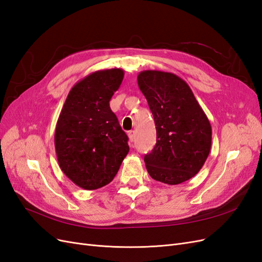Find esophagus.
Listing matches in <instances>:
<instances>
[{
    "mask_svg": "<svg viewBox=\"0 0 262 262\" xmlns=\"http://www.w3.org/2000/svg\"><path fill=\"white\" fill-rule=\"evenodd\" d=\"M128 137H129V140H130L131 142H133L134 138H136V131H133V130L129 131V132H128Z\"/></svg>",
    "mask_w": 262,
    "mask_h": 262,
    "instance_id": "34e87169",
    "label": "esophagus"
}]
</instances>
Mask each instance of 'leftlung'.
Returning <instances> with one entry per match:
<instances>
[{"label":"left lung","mask_w":262,"mask_h":262,"mask_svg":"<svg viewBox=\"0 0 262 262\" xmlns=\"http://www.w3.org/2000/svg\"><path fill=\"white\" fill-rule=\"evenodd\" d=\"M138 84L153 114L156 144L144 156L147 172L179 185L200 171L209 156L212 128L189 85L169 72L142 71Z\"/></svg>","instance_id":"8db88e82"}]
</instances>
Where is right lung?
<instances>
[{
	"label": "right lung",
	"instance_id": "right-lung-1",
	"mask_svg": "<svg viewBox=\"0 0 262 262\" xmlns=\"http://www.w3.org/2000/svg\"><path fill=\"white\" fill-rule=\"evenodd\" d=\"M123 76L121 69L85 76L71 89L60 113L54 132L59 166L85 190L108 185L129 153V139L109 106Z\"/></svg>",
	"mask_w": 262,
	"mask_h": 262
}]
</instances>
